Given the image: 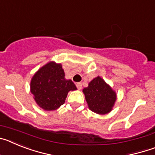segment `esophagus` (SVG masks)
I'll list each match as a JSON object with an SVG mask.
<instances>
[{"label":"esophagus","mask_w":155,"mask_h":155,"mask_svg":"<svg viewBox=\"0 0 155 155\" xmlns=\"http://www.w3.org/2000/svg\"><path fill=\"white\" fill-rule=\"evenodd\" d=\"M76 86H77V87H78L79 90H80V89H81L82 84L81 83V82H78V83H77V84H76Z\"/></svg>","instance_id":"34e87169"}]
</instances>
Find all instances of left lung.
I'll return each instance as SVG.
<instances>
[{
	"label": "left lung",
	"mask_w": 155,
	"mask_h": 155,
	"mask_svg": "<svg viewBox=\"0 0 155 155\" xmlns=\"http://www.w3.org/2000/svg\"><path fill=\"white\" fill-rule=\"evenodd\" d=\"M83 92L89 109L98 114L109 113L116 99V92L100 77L93 79Z\"/></svg>",
	"instance_id": "obj_1"
}]
</instances>
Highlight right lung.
I'll return each mask as SVG.
<instances>
[{"mask_svg":"<svg viewBox=\"0 0 155 155\" xmlns=\"http://www.w3.org/2000/svg\"><path fill=\"white\" fill-rule=\"evenodd\" d=\"M61 64L48 63L34 74L31 81V92L42 109L55 110L65 102L68 93L76 90L71 80H66Z\"/></svg>","mask_w":155,"mask_h":155,"instance_id":"add662e5","label":"right lung"}]
</instances>
